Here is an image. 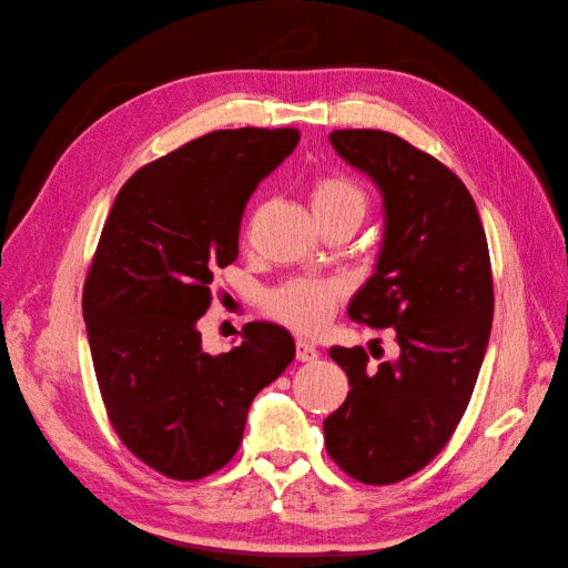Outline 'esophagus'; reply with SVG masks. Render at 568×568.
I'll return each mask as SVG.
<instances>
[{"label":"esophagus","mask_w":568,"mask_h":568,"mask_svg":"<svg viewBox=\"0 0 568 568\" xmlns=\"http://www.w3.org/2000/svg\"><path fill=\"white\" fill-rule=\"evenodd\" d=\"M296 357L301 359V363H311V359L317 357V348L313 346L311 341L298 338V341H296Z\"/></svg>","instance_id":"obj_1"}]
</instances>
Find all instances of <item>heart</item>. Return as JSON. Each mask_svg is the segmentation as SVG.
Here are the masks:
<instances>
[{
  "label": "heart",
  "instance_id": "b5f03b06",
  "mask_svg": "<svg viewBox=\"0 0 568 568\" xmlns=\"http://www.w3.org/2000/svg\"><path fill=\"white\" fill-rule=\"evenodd\" d=\"M311 205L317 220L334 215H365L367 199L359 186L346 178H320L311 189ZM341 288L332 282L296 280L267 296V311L298 332H317L329 322Z\"/></svg>",
  "mask_w": 568,
  "mask_h": 568
}]
</instances>
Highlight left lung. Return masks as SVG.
I'll use <instances>...</instances> for the list:
<instances>
[{"instance_id":"obj_1","label":"left lung","mask_w":568,"mask_h":568,"mask_svg":"<svg viewBox=\"0 0 568 568\" xmlns=\"http://www.w3.org/2000/svg\"><path fill=\"white\" fill-rule=\"evenodd\" d=\"M329 142L384 205L374 274L348 315L390 326L400 351L379 365L363 346L329 351L351 390L324 443L348 476L384 486L432 462L469 405L493 324L490 255L471 194L440 161L382 130H334Z\"/></svg>"}]
</instances>
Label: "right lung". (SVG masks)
Here are the masks:
<instances>
[{
    "mask_svg": "<svg viewBox=\"0 0 568 568\" xmlns=\"http://www.w3.org/2000/svg\"><path fill=\"white\" fill-rule=\"evenodd\" d=\"M301 140L298 130H215L144 165L120 189L82 291L101 398L128 448L156 471L196 480L234 457L253 398L296 343L248 322L211 355L199 317L213 272L239 255L246 201Z\"/></svg>",
    "mask_w": 568,
    "mask_h": 568,
    "instance_id": "add662e5",
    "label": "right lung"
}]
</instances>
